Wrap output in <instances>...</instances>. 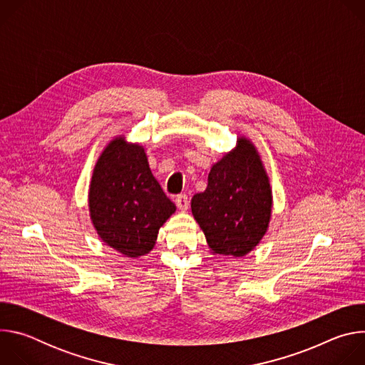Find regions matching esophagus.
<instances>
[{
    "mask_svg": "<svg viewBox=\"0 0 365 365\" xmlns=\"http://www.w3.org/2000/svg\"><path fill=\"white\" fill-rule=\"evenodd\" d=\"M176 205H178V207H179L182 212L187 211V207H189V197H187V195H185V193L178 195L176 196Z\"/></svg>",
    "mask_w": 365,
    "mask_h": 365,
    "instance_id": "esophagus-1",
    "label": "esophagus"
}]
</instances>
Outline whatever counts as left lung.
<instances>
[{
    "label": "left lung",
    "instance_id": "8db88e82",
    "mask_svg": "<svg viewBox=\"0 0 365 365\" xmlns=\"http://www.w3.org/2000/svg\"><path fill=\"white\" fill-rule=\"evenodd\" d=\"M211 168L192 214L214 254L242 257L263 238L272 217V187L262 159L244 137Z\"/></svg>",
    "mask_w": 365,
    "mask_h": 365
}]
</instances>
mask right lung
Returning a JSON list of instances; mask_svg holds the SVG:
<instances>
[{"mask_svg": "<svg viewBox=\"0 0 365 365\" xmlns=\"http://www.w3.org/2000/svg\"><path fill=\"white\" fill-rule=\"evenodd\" d=\"M175 211L144 148L124 137L113 140L99 155L89 187L91 220L101 240L127 257L147 254Z\"/></svg>", "mask_w": 365, "mask_h": 365, "instance_id": "right-lung-1", "label": "right lung"}]
</instances>
